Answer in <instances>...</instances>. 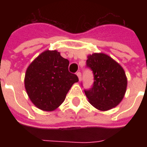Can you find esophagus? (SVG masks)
<instances>
[{
	"label": "esophagus",
	"instance_id": "34e87169",
	"mask_svg": "<svg viewBox=\"0 0 147 147\" xmlns=\"http://www.w3.org/2000/svg\"><path fill=\"white\" fill-rule=\"evenodd\" d=\"M76 75H77V76L78 77V79H79V81H80L81 78H82V73H81L80 71H78V72L76 73Z\"/></svg>",
	"mask_w": 147,
	"mask_h": 147
}]
</instances>
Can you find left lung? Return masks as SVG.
Masks as SVG:
<instances>
[{
	"label": "left lung",
	"instance_id": "1",
	"mask_svg": "<svg viewBox=\"0 0 147 147\" xmlns=\"http://www.w3.org/2000/svg\"><path fill=\"white\" fill-rule=\"evenodd\" d=\"M86 67L94 76L92 87L85 89L91 105L100 111L116 107L123 99L127 85L123 68L104 53L88 55Z\"/></svg>",
	"mask_w": 147,
	"mask_h": 147
}]
</instances>
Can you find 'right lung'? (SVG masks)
I'll return each instance as SVG.
<instances>
[{
	"instance_id": "add662e5",
	"label": "right lung",
	"mask_w": 147,
	"mask_h": 147,
	"mask_svg": "<svg viewBox=\"0 0 147 147\" xmlns=\"http://www.w3.org/2000/svg\"><path fill=\"white\" fill-rule=\"evenodd\" d=\"M69 60L56 50L41 53L26 69L25 88L29 98L41 110L50 111L64 101L78 76L69 71Z\"/></svg>"
}]
</instances>
